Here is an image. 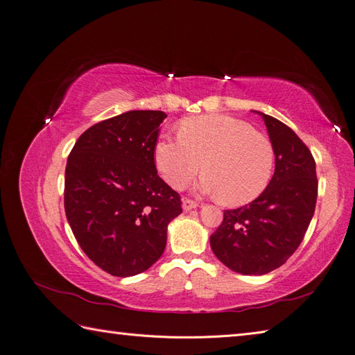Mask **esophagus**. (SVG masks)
Here are the masks:
<instances>
[{
	"mask_svg": "<svg viewBox=\"0 0 355 355\" xmlns=\"http://www.w3.org/2000/svg\"><path fill=\"white\" fill-rule=\"evenodd\" d=\"M198 204L196 201H191V200H184V202H182V209H184V211H189L192 209H197Z\"/></svg>",
	"mask_w": 355,
	"mask_h": 355,
	"instance_id": "obj_1",
	"label": "esophagus"
}]
</instances>
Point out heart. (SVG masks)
Masks as SVG:
<instances>
[{"label":"heart","mask_w":355,"mask_h":355,"mask_svg":"<svg viewBox=\"0 0 355 355\" xmlns=\"http://www.w3.org/2000/svg\"><path fill=\"white\" fill-rule=\"evenodd\" d=\"M161 176L176 189L184 188L200 168V194L219 197L228 206H243L270 185L275 153L270 139L250 124L228 115L188 118L179 137L161 135L154 145Z\"/></svg>","instance_id":"b5f03b06"}]
</instances>
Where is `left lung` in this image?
Masks as SVG:
<instances>
[{"instance_id": "1", "label": "left lung", "mask_w": 355, "mask_h": 355, "mask_svg": "<svg viewBox=\"0 0 355 355\" xmlns=\"http://www.w3.org/2000/svg\"><path fill=\"white\" fill-rule=\"evenodd\" d=\"M274 146L275 170L262 194L243 207L223 211L210 237L218 259L244 275H263L282 266L302 243L317 201L315 161L297 135L259 111Z\"/></svg>"}]
</instances>
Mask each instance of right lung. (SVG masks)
Returning <instances> with one entry per match:
<instances>
[{"label": "right lung", "mask_w": 355, "mask_h": 355, "mask_svg": "<svg viewBox=\"0 0 355 355\" xmlns=\"http://www.w3.org/2000/svg\"><path fill=\"white\" fill-rule=\"evenodd\" d=\"M163 111H127L92 125L65 170V213L83 252L111 275L132 277L163 254L180 198L157 175Z\"/></svg>", "instance_id": "obj_1"}]
</instances>
